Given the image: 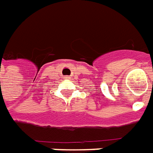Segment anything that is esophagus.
<instances>
[{
	"instance_id": "obj_1",
	"label": "esophagus",
	"mask_w": 153,
	"mask_h": 153,
	"mask_svg": "<svg viewBox=\"0 0 153 153\" xmlns=\"http://www.w3.org/2000/svg\"><path fill=\"white\" fill-rule=\"evenodd\" d=\"M65 79H69V77H68V76H66V77H65Z\"/></svg>"
}]
</instances>
